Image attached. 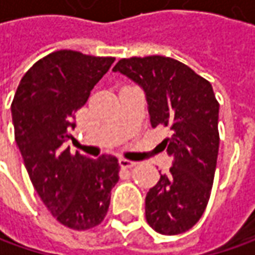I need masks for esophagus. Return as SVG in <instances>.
<instances>
[{
    "label": "esophagus",
    "mask_w": 255,
    "mask_h": 255,
    "mask_svg": "<svg viewBox=\"0 0 255 255\" xmlns=\"http://www.w3.org/2000/svg\"><path fill=\"white\" fill-rule=\"evenodd\" d=\"M119 164H121V167L122 169H130L133 166H136V162H132V160H128V159H121L119 160Z\"/></svg>",
    "instance_id": "34e87169"
}]
</instances>
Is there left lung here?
I'll list each match as a JSON object with an SVG mask.
<instances>
[{
  "label": "left lung",
  "instance_id": "8db88e82",
  "mask_svg": "<svg viewBox=\"0 0 255 255\" xmlns=\"http://www.w3.org/2000/svg\"><path fill=\"white\" fill-rule=\"evenodd\" d=\"M146 92L152 128H169L162 144L173 156L146 196V220L153 230L176 236L200 220L210 199L220 134L211 84L180 61L152 55L123 58L113 68Z\"/></svg>",
  "mask_w": 255,
  "mask_h": 255
}]
</instances>
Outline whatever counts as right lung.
Here are the masks:
<instances>
[{"instance_id":"add662e5","label":"right lung","mask_w":255,"mask_h":255,"mask_svg":"<svg viewBox=\"0 0 255 255\" xmlns=\"http://www.w3.org/2000/svg\"><path fill=\"white\" fill-rule=\"evenodd\" d=\"M113 56L61 49L35 62L11 103L15 142L32 186L56 220L72 230L99 226L111 204L121 166L112 154L98 159L71 153L75 113L113 64Z\"/></svg>"}]
</instances>
